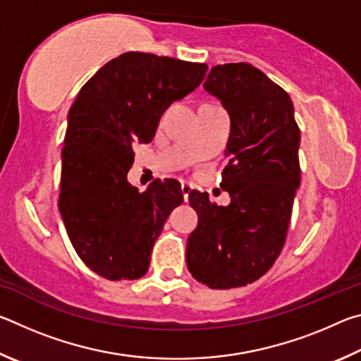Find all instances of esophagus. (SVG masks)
Listing matches in <instances>:
<instances>
[{"mask_svg": "<svg viewBox=\"0 0 361 361\" xmlns=\"http://www.w3.org/2000/svg\"><path fill=\"white\" fill-rule=\"evenodd\" d=\"M191 185H188V183H183L181 185V194H183V199H185V202H188L189 199V192H191Z\"/></svg>", "mask_w": 361, "mask_h": 361, "instance_id": "34e87169", "label": "esophagus"}]
</instances>
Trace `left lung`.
I'll return each instance as SVG.
<instances>
[{
    "label": "left lung",
    "instance_id": "left-lung-1",
    "mask_svg": "<svg viewBox=\"0 0 361 361\" xmlns=\"http://www.w3.org/2000/svg\"><path fill=\"white\" fill-rule=\"evenodd\" d=\"M204 89L231 119L221 181L231 204L189 192L199 223L188 237L186 264L197 282L228 290L264 276L282 252L301 181V133L290 95L253 65L213 66Z\"/></svg>",
    "mask_w": 361,
    "mask_h": 361
}]
</instances>
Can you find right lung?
Masks as SVG:
<instances>
[{
    "label": "right lung",
    "instance_id": "right-lung-1",
    "mask_svg": "<svg viewBox=\"0 0 361 361\" xmlns=\"http://www.w3.org/2000/svg\"><path fill=\"white\" fill-rule=\"evenodd\" d=\"M209 66L126 52L84 84L68 113L59 210L79 258L108 280L148 272L152 245L175 207L180 183L127 181L133 146L149 143L164 111L204 81Z\"/></svg>",
    "mask_w": 361,
    "mask_h": 361
}]
</instances>
